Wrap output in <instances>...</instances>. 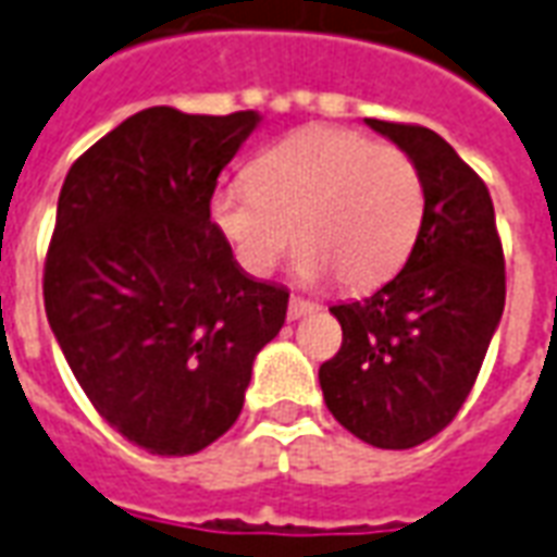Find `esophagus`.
I'll return each instance as SVG.
<instances>
[{"mask_svg": "<svg viewBox=\"0 0 557 557\" xmlns=\"http://www.w3.org/2000/svg\"><path fill=\"white\" fill-rule=\"evenodd\" d=\"M319 310V304L313 301H304V298H292L289 301V319L295 322V319H301V315H310Z\"/></svg>", "mask_w": 557, "mask_h": 557, "instance_id": "esophagus-1", "label": "esophagus"}]
</instances>
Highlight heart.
<instances>
[{
	"label": "heart",
	"instance_id": "obj_1",
	"mask_svg": "<svg viewBox=\"0 0 557 557\" xmlns=\"http://www.w3.org/2000/svg\"><path fill=\"white\" fill-rule=\"evenodd\" d=\"M426 190L414 160L397 146L346 127H304L265 148L250 182L220 184L208 211L238 265L268 277L301 250L295 271L370 289L397 271L418 242Z\"/></svg>",
	"mask_w": 557,
	"mask_h": 557
}]
</instances>
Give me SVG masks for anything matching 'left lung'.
Here are the masks:
<instances>
[{
  "label": "left lung",
  "mask_w": 557,
  "mask_h": 557,
  "mask_svg": "<svg viewBox=\"0 0 557 557\" xmlns=\"http://www.w3.org/2000/svg\"><path fill=\"white\" fill-rule=\"evenodd\" d=\"M423 178L418 242L370 298L334 304L339 351L319 367L331 414L382 450L418 447L456 418L504 313V253L490 190L435 131L363 119Z\"/></svg>",
  "instance_id": "left-lung-1"
}]
</instances>
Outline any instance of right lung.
Instances as JSON below:
<instances>
[{
    "label": "right lung",
    "mask_w": 557,
    "mask_h": 557,
    "mask_svg": "<svg viewBox=\"0 0 557 557\" xmlns=\"http://www.w3.org/2000/svg\"><path fill=\"white\" fill-rule=\"evenodd\" d=\"M256 110L148 107L71 166L44 307L83 394L127 442L190 456L238 420L289 292L244 271L211 223L218 175Z\"/></svg>",
    "instance_id": "right-lung-1"
}]
</instances>
